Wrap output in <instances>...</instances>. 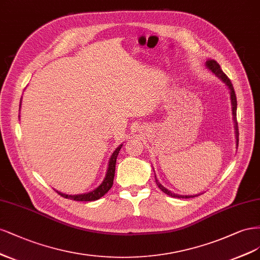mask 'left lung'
<instances>
[{"label":"left lung","mask_w":260,"mask_h":260,"mask_svg":"<svg viewBox=\"0 0 260 260\" xmlns=\"http://www.w3.org/2000/svg\"><path fill=\"white\" fill-rule=\"evenodd\" d=\"M206 68L211 71L212 73L215 74V77L218 78L223 84L228 87L229 91H230V99H231V105H232V118H233V122H234V134H236V144H237V148H238V145H239V128H238V122H237V96H236V93H234V88H233V85L231 81L228 79L227 75H225L221 68L220 66L217 63V61L215 60H207L206 63ZM155 174V173H154ZM155 178V182H156V186L160 188L165 194L170 196L172 198H179V199H189V198H194V197H198L200 194H193V196H180V194H177V193H174V192L170 191L169 189H166L165 187H163L160 182H158L156 176H154Z\"/></svg>","instance_id":"8db88e82"}]
</instances>
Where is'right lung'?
<instances>
[{
	"label": "right lung",
	"instance_id": "obj_1",
	"mask_svg": "<svg viewBox=\"0 0 260 260\" xmlns=\"http://www.w3.org/2000/svg\"><path fill=\"white\" fill-rule=\"evenodd\" d=\"M21 107V100H20V105ZM123 144H121L118 148H116L113 153L111 154L110 158H109V162H108V169H107V173H106V176L105 178L103 180V182L100 183V185L94 189L91 190L89 192H86V193H82V194H66V193H62V192H58V194H60L61 197L66 198V199H71V200H74V201H85V202H87V201H96L98 199H100L102 197H104L107 192L111 189L112 185H113V179H114V173H115V163H116V157H118L119 155V152L120 150L122 148Z\"/></svg>",
	"mask_w": 260,
	"mask_h": 260
}]
</instances>
